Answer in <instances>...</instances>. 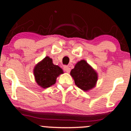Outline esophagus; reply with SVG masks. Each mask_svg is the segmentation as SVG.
<instances>
[{
  "mask_svg": "<svg viewBox=\"0 0 131 131\" xmlns=\"http://www.w3.org/2000/svg\"><path fill=\"white\" fill-rule=\"evenodd\" d=\"M63 70L65 71L66 72H67V73H70V71H71L70 68L68 66H64V67H63Z\"/></svg>",
  "mask_w": 131,
  "mask_h": 131,
  "instance_id": "obj_1",
  "label": "esophagus"
}]
</instances>
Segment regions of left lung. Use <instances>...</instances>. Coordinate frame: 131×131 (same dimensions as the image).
I'll use <instances>...</instances> for the list:
<instances>
[{"instance_id": "8db88e82", "label": "left lung", "mask_w": 131, "mask_h": 131, "mask_svg": "<svg viewBox=\"0 0 131 131\" xmlns=\"http://www.w3.org/2000/svg\"><path fill=\"white\" fill-rule=\"evenodd\" d=\"M70 74L74 79L75 84L84 91L94 88L98 80L97 72L84 60L78 61L71 71Z\"/></svg>"}]
</instances>
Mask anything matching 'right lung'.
Masks as SVG:
<instances>
[{
    "mask_svg": "<svg viewBox=\"0 0 131 131\" xmlns=\"http://www.w3.org/2000/svg\"><path fill=\"white\" fill-rule=\"evenodd\" d=\"M63 70L55 65L52 59L46 57L39 62L34 69V75L37 84L43 89L48 88L56 82L57 78L63 74Z\"/></svg>",
    "mask_w": 131,
    "mask_h": 131,
    "instance_id": "obj_1",
    "label": "right lung"
}]
</instances>
